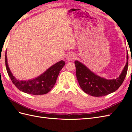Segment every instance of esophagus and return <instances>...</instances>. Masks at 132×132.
Returning a JSON list of instances; mask_svg holds the SVG:
<instances>
[{"instance_id":"34e87169","label":"esophagus","mask_w":132,"mask_h":132,"mask_svg":"<svg viewBox=\"0 0 132 132\" xmlns=\"http://www.w3.org/2000/svg\"><path fill=\"white\" fill-rule=\"evenodd\" d=\"M75 55L74 54H70L68 55V57H67V60L69 61H70L75 60Z\"/></svg>"}]
</instances>
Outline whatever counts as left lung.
<instances>
[{
  "label": "left lung",
  "instance_id": "left-lung-1",
  "mask_svg": "<svg viewBox=\"0 0 132 132\" xmlns=\"http://www.w3.org/2000/svg\"><path fill=\"white\" fill-rule=\"evenodd\" d=\"M75 64L77 78L82 90L92 96H103L116 91L124 82L128 68V53L127 63L121 75L114 79H105L97 76L77 61Z\"/></svg>",
  "mask_w": 132,
  "mask_h": 132
}]
</instances>
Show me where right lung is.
<instances>
[{
  "label": "right lung",
  "mask_w": 132,
  "mask_h": 132,
  "mask_svg": "<svg viewBox=\"0 0 132 132\" xmlns=\"http://www.w3.org/2000/svg\"><path fill=\"white\" fill-rule=\"evenodd\" d=\"M5 62L7 73L14 85L22 92L32 95H44L51 90L55 85L60 71L65 64L64 61H61L50 67L44 73L35 79L23 81L16 79L11 73L8 66L6 54Z\"/></svg>",
  "instance_id": "obj_1"
}]
</instances>
